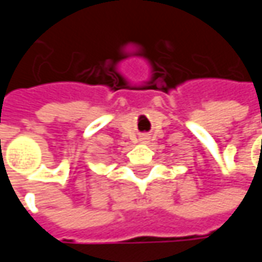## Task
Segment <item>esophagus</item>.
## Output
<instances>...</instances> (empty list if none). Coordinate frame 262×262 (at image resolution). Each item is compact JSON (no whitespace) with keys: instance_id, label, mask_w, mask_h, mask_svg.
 Listing matches in <instances>:
<instances>
[{"instance_id":"1","label":"esophagus","mask_w":262,"mask_h":262,"mask_svg":"<svg viewBox=\"0 0 262 262\" xmlns=\"http://www.w3.org/2000/svg\"><path fill=\"white\" fill-rule=\"evenodd\" d=\"M148 140V136L147 135H143V136H140V142H143V143H146Z\"/></svg>"}]
</instances>
